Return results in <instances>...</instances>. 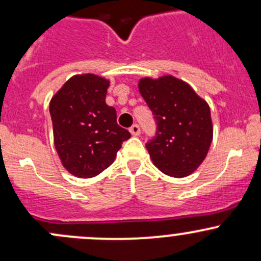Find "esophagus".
<instances>
[{
	"mask_svg": "<svg viewBox=\"0 0 261 261\" xmlns=\"http://www.w3.org/2000/svg\"><path fill=\"white\" fill-rule=\"evenodd\" d=\"M130 133H131V135H133V136H139L140 133H141V130H140V126L137 124L131 126Z\"/></svg>",
	"mask_w": 261,
	"mask_h": 261,
	"instance_id": "34e87169",
	"label": "esophagus"
}]
</instances>
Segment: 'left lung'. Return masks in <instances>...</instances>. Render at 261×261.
I'll use <instances>...</instances> for the list:
<instances>
[{
  "label": "left lung",
  "mask_w": 261,
  "mask_h": 261,
  "mask_svg": "<svg viewBox=\"0 0 261 261\" xmlns=\"http://www.w3.org/2000/svg\"><path fill=\"white\" fill-rule=\"evenodd\" d=\"M139 90L157 122L156 136L146 144L153 165L171 177L190 176L213 140L210 105L172 75L140 79Z\"/></svg>",
  "instance_id": "8db88e82"
}]
</instances>
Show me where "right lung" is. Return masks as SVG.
Returning a JSON list of instances; mask_svg holds the SVG:
<instances>
[{
	"label": "right lung",
	"mask_w": 261,
	"mask_h": 261,
	"mask_svg": "<svg viewBox=\"0 0 261 261\" xmlns=\"http://www.w3.org/2000/svg\"><path fill=\"white\" fill-rule=\"evenodd\" d=\"M110 82L95 74L71 76L49 102L57 153L68 172L79 178L98 176L130 139L105 102Z\"/></svg>",
	"instance_id": "add662e5"
}]
</instances>
